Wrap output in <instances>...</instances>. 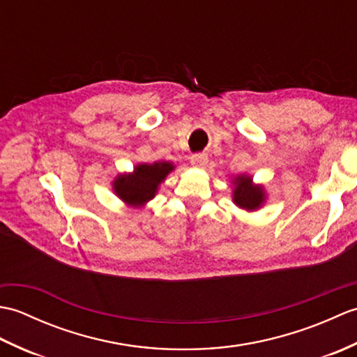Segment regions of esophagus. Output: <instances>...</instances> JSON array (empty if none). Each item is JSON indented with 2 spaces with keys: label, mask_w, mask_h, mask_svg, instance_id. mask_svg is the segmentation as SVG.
I'll return each instance as SVG.
<instances>
[{
  "label": "esophagus",
  "mask_w": 357,
  "mask_h": 357,
  "mask_svg": "<svg viewBox=\"0 0 357 357\" xmlns=\"http://www.w3.org/2000/svg\"><path fill=\"white\" fill-rule=\"evenodd\" d=\"M190 162L195 167H206L208 162V156L206 153H195L190 158Z\"/></svg>",
  "instance_id": "34e87169"
}]
</instances>
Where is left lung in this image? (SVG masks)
<instances>
[{
    "label": "left lung",
    "mask_w": 357,
    "mask_h": 357,
    "mask_svg": "<svg viewBox=\"0 0 357 357\" xmlns=\"http://www.w3.org/2000/svg\"><path fill=\"white\" fill-rule=\"evenodd\" d=\"M233 202L238 207L253 211L259 208L265 201V193L262 185H255L253 179L245 174L236 176L233 181Z\"/></svg>",
    "instance_id": "obj_1"
}]
</instances>
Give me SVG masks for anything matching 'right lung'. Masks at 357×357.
<instances>
[{
  "instance_id": "right-lung-1",
  "label": "right lung",
  "mask_w": 357,
  "mask_h": 357,
  "mask_svg": "<svg viewBox=\"0 0 357 357\" xmlns=\"http://www.w3.org/2000/svg\"><path fill=\"white\" fill-rule=\"evenodd\" d=\"M173 169L174 165L167 161L138 164L132 173L118 174L113 181V190L128 206L142 207L144 204L155 198L159 184Z\"/></svg>"
}]
</instances>
